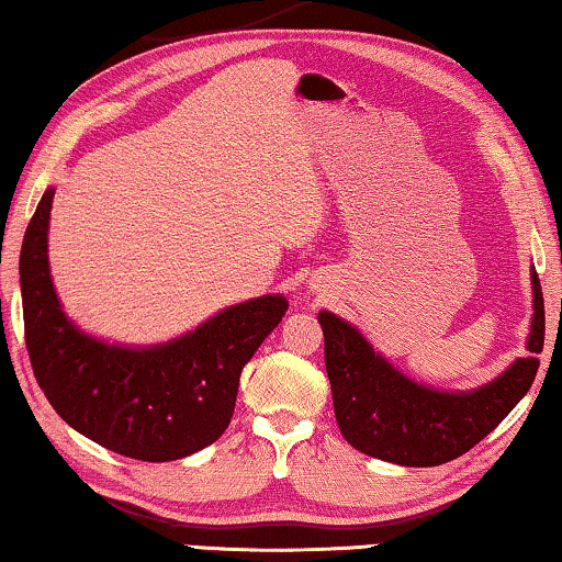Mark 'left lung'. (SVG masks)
I'll return each mask as SVG.
<instances>
[{
  "label": "left lung",
  "mask_w": 562,
  "mask_h": 562,
  "mask_svg": "<svg viewBox=\"0 0 562 562\" xmlns=\"http://www.w3.org/2000/svg\"><path fill=\"white\" fill-rule=\"evenodd\" d=\"M532 323L525 348L497 379L469 391L434 389L408 379L371 340L330 310L317 313L325 335L335 422L350 447L401 467H439L480 443L530 391L546 340V305L535 267Z\"/></svg>",
  "instance_id": "8db88e82"
}]
</instances>
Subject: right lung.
I'll return each mask as SVG.
<instances>
[{
	"instance_id": "obj_1",
	"label": "right lung",
	"mask_w": 562,
	"mask_h": 562,
	"mask_svg": "<svg viewBox=\"0 0 562 562\" xmlns=\"http://www.w3.org/2000/svg\"><path fill=\"white\" fill-rule=\"evenodd\" d=\"M53 196V187L42 194L20 252L24 340L47 401L82 437L131 459L171 462L214 443L232 422L241 368L288 300H245L154 346L95 338L67 317L49 274Z\"/></svg>"
}]
</instances>
